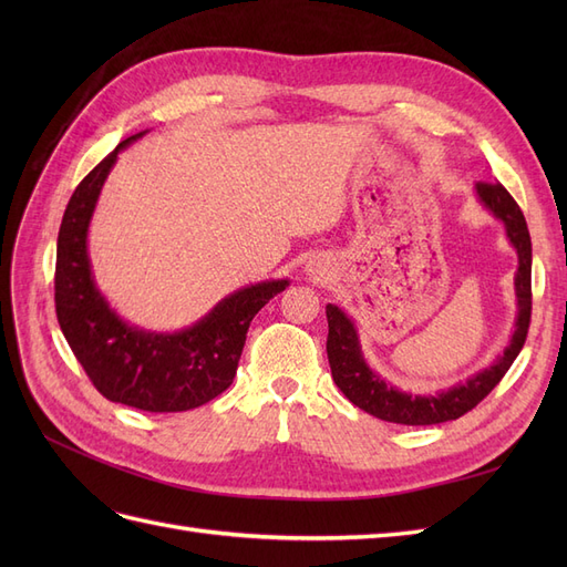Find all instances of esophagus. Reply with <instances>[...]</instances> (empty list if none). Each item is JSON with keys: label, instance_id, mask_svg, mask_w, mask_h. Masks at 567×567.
<instances>
[{"label": "esophagus", "instance_id": "34e87169", "mask_svg": "<svg viewBox=\"0 0 567 567\" xmlns=\"http://www.w3.org/2000/svg\"><path fill=\"white\" fill-rule=\"evenodd\" d=\"M310 271L312 274H319V277H323V267L319 265V262H315V265H310Z\"/></svg>", "mask_w": 567, "mask_h": 567}]
</instances>
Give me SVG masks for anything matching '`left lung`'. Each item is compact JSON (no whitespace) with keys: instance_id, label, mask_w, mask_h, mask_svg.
I'll return each mask as SVG.
<instances>
[{"instance_id":"left-lung-1","label":"left lung","mask_w":567,"mask_h":567,"mask_svg":"<svg viewBox=\"0 0 567 567\" xmlns=\"http://www.w3.org/2000/svg\"><path fill=\"white\" fill-rule=\"evenodd\" d=\"M473 192L480 205L502 221L508 244L518 255V271L513 277L518 312L516 323H513V333L506 348L485 369L471 373L468 379L437 392H411L392 385L381 373L371 369L354 319L342 307L326 305V319H329L326 352H329L333 381L354 406L375 419L400 425H435L454 421L471 411L480 400L487 398L494 385L504 379L511 364L516 362V357L525 346L532 312V241L525 215L499 182L475 184Z\"/></svg>"}]
</instances>
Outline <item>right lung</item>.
<instances>
[{"mask_svg": "<svg viewBox=\"0 0 567 567\" xmlns=\"http://www.w3.org/2000/svg\"><path fill=\"white\" fill-rule=\"evenodd\" d=\"M146 132L120 142L68 200L56 244V317L68 346L106 400L167 414L196 409L231 385L252 317L290 281L238 288L179 331H148L117 315L94 279L90 225L117 153Z\"/></svg>", "mask_w": 567, "mask_h": 567, "instance_id": "1", "label": "right lung"}]
</instances>
